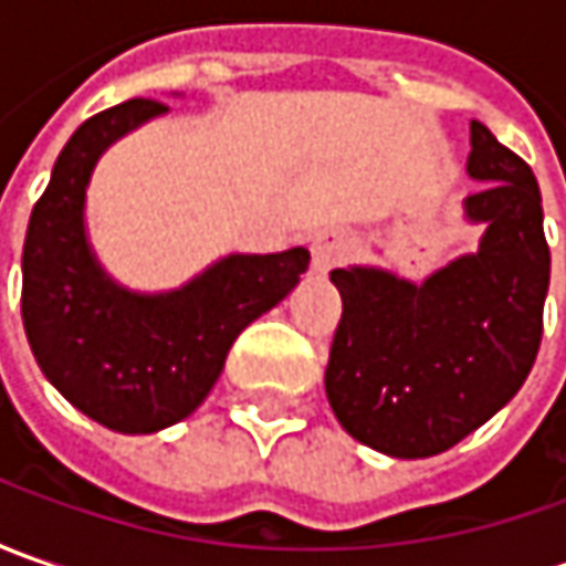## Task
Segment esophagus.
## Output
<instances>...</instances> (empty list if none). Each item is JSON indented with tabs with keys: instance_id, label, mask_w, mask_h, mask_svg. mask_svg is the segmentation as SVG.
<instances>
[{
	"instance_id": "obj_1",
	"label": "esophagus",
	"mask_w": 566,
	"mask_h": 566,
	"mask_svg": "<svg viewBox=\"0 0 566 566\" xmlns=\"http://www.w3.org/2000/svg\"><path fill=\"white\" fill-rule=\"evenodd\" d=\"M353 251V239L343 232H317L312 239V271L331 273L337 264H343Z\"/></svg>"
}]
</instances>
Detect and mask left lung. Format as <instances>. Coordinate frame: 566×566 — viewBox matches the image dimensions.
<instances>
[{"mask_svg": "<svg viewBox=\"0 0 566 566\" xmlns=\"http://www.w3.org/2000/svg\"><path fill=\"white\" fill-rule=\"evenodd\" d=\"M463 201L479 249L412 283L384 268H337L343 298L324 390L365 447L422 460L472 434L513 400L542 343L552 254L533 169L469 122Z\"/></svg>", "mask_w": 566, "mask_h": 566, "instance_id": "obj_1", "label": "left lung"}]
</instances>
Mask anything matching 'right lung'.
<instances>
[{"mask_svg": "<svg viewBox=\"0 0 566 566\" xmlns=\"http://www.w3.org/2000/svg\"><path fill=\"white\" fill-rule=\"evenodd\" d=\"M128 99L87 119L33 205L21 258V317L33 359L87 419L122 434H154L191 416L217 384L229 346L293 293L308 249L227 254L179 290L138 293L103 271L87 239V186L99 157L166 116Z\"/></svg>", "mask_w": 566, "mask_h": 566, "instance_id": "obj_1", "label": "right lung"}]
</instances>
